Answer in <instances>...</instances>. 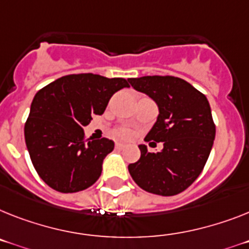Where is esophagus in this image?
<instances>
[{
    "label": "esophagus",
    "instance_id": "esophagus-1",
    "mask_svg": "<svg viewBox=\"0 0 249 249\" xmlns=\"http://www.w3.org/2000/svg\"><path fill=\"white\" fill-rule=\"evenodd\" d=\"M115 148H116V149H119V150L124 149V148H125V144H123V143H116V144H115Z\"/></svg>",
    "mask_w": 249,
    "mask_h": 249
}]
</instances>
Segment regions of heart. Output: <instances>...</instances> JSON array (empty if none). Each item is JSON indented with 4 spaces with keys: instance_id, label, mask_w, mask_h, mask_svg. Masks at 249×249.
<instances>
[{
    "instance_id": "b5f03b06",
    "label": "heart",
    "mask_w": 249,
    "mask_h": 249,
    "mask_svg": "<svg viewBox=\"0 0 249 249\" xmlns=\"http://www.w3.org/2000/svg\"><path fill=\"white\" fill-rule=\"evenodd\" d=\"M116 134H118V137L125 138V139H128V138L131 137V133L128 130V129H120Z\"/></svg>"
}]
</instances>
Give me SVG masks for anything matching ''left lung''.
Returning <instances> with one entry per match:
<instances>
[{
	"label": "left lung",
	"mask_w": 249,
	"mask_h": 249,
	"mask_svg": "<svg viewBox=\"0 0 249 249\" xmlns=\"http://www.w3.org/2000/svg\"><path fill=\"white\" fill-rule=\"evenodd\" d=\"M129 82L158 106L157 121L144 141L163 143L156 153L141 144V158L128 166L130 176L144 191L177 195L199 177L213 148L215 125L208 99L178 77L144 76Z\"/></svg>",
	"instance_id": "1"
}]
</instances>
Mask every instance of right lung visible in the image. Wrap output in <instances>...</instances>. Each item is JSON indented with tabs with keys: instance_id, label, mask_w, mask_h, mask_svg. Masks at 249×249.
I'll list each match as a JSON object with an SVG mask.
<instances>
[{
	"instance_id": "1",
	"label": "right lung",
	"mask_w": 249,
	"mask_h": 249,
	"mask_svg": "<svg viewBox=\"0 0 249 249\" xmlns=\"http://www.w3.org/2000/svg\"><path fill=\"white\" fill-rule=\"evenodd\" d=\"M128 81L92 73L68 74L35 95L25 124V143L37 175L52 189L82 191L101 176L102 162L114 142H86L83 128L92 115L104 114L111 96L129 87Z\"/></svg>"
}]
</instances>
